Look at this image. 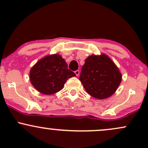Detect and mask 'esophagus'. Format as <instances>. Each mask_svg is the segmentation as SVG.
I'll use <instances>...</instances> for the list:
<instances>
[{"label": "esophagus", "instance_id": "34e87169", "mask_svg": "<svg viewBox=\"0 0 148 148\" xmlns=\"http://www.w3.org/2000/svg\"><path fill=\"white\" fill-rule=\"evenodd\" d=\"M74 73H75V74L76 76H79L80 74V72H79V70H76L75 72H74Z\"/></svg>", "mask_w": 148, "mask_h": 148}]
</instances>
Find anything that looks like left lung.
<instances>
[{"label": "left lung", "instance_id": "8db88e82", "mask_svg": "<svg viewBox=\"0 0 148 148\" xmlns=\"http://www.w3.org/2000/svg\"><path fill=\"white\" fill-rule=\"evenodd\" d=\"M79 80L89 95L98 99L111 96L122 80L121 73L107 56H90L81 68Z\"/></svg>", "mask_w": 148, "mask_h": 148}]
</instances>
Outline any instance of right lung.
Listing matches in <instances>:
<instances>
[{
    "label": "right lung",
    "mask_w": 148,
    "mask_h": 148,
    "mask_svg": "<svg viewBox=\"0 0 148 148\" xmlns=\"http://www.w3.org/2000/svg\"><path fill=\"white\" fill-rule=\"evenodd\" d=\"M75 76L62 56L54 54L43 58L32 67L30 80L42 94L52 95L62 90L69 78Z\"/></svg>",
    "instance_id": "1"
}]
</instances>
